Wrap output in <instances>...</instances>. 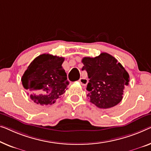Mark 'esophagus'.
Wrapping results in <instances>:
<instances>
[{
  "instance_id": "1",
  "label": "esophagus",
  "mask_w": 151,
  "mask_h": 151,
  "mask_svg": "<svg viewBox=\"0 0 151 151\" xmlns=\"http://www.w3.org/2000/svg\"><path fill=\"white\" fill-rule=\"evenodd\" d=\"M78 81H79V83L82 85H86L87 84V83H88V80L85 77H81L80 78V79L78 80Z\"/></svg>"
}]
</instances>
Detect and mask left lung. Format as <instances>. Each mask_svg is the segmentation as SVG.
Masks as SVG:
<instances>
[{
  "label": "left lung",
  "mask_w": 151,
  "mask_h": 151,
  "mask_svg": "<svg viewBox=\"0 0 151 151\" xmlns=\"http://www.w3.org/2000/svg\"><path fill=\"white\" fill-rule=\"evenodd\" d=\"M82 62V70L87 71L89 78L87 90L90 102L104 109L117 105L129 82V75L124 67L107 53L95 58H83Z\"/></svg>",
  "instance_id": "left-lung-1"
}]
</instances>
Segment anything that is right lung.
Here are the masks:
<instances>
[{
    "label": "right lung",
    "mask_w": 151,
    "mask_h": 151,
    "mask_svg": "<svg viewBox=\"0 0 151 151\" xmlns=\"http://www.w3.org/2000/svg\"><path fill=\"white\" fill-rule=\"evenodd\" d=\"M62 57L42 54L30 63L22 82L30 97L37 104L51 105L65 93L69 82L62 64Z\"/></svg>",
    "instance_id": "1"
}]
</instances>
